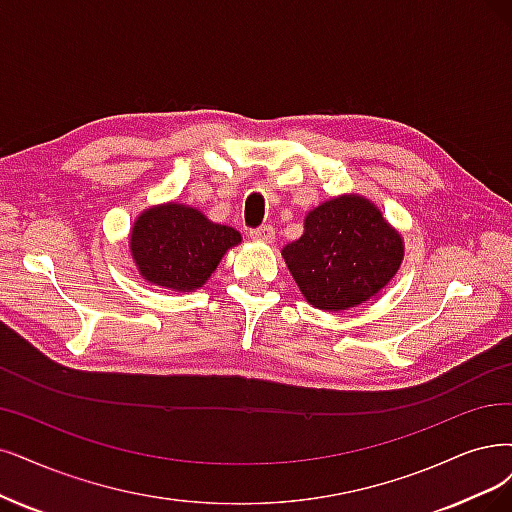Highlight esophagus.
Returning <instances> with one entry per match:
<instances>
[{
	"mask_svg": "<svg viewBox=\"0 0 512 512\" xmlns=\"http://www.w3.org/2000/svg\"><path fill=\"white\" fill-rule=\"evenodd\" d=\"M274 236H276L274 227L268 225V223L266 225H259V227H253V230H251V238L259 240V242H272Z\"/></svg>",
	"mask_w": 512,
	"mask_h": 512,
	"instance_id": "34e87169",
	"label": "esophagus"
}]
</instances>
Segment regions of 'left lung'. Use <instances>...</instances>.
I'll return each mask as SVG.
<instances>
[{"label": "left lung", "instance_id": "obj_1", "mask_svg": "<svg viewBox=\"0 0 512 512\" xmlns=\"http://www.w3.org/2000/svg\"><path fill=\"white\" fill-rule=\"evenodd\" d=\"M306 232L282 249L314 308L339 312L384 289L403 259V240L361 196L335 198L306 217Z\"/></svg>", "mask_w": 512, "mask_h": 512}]
</instances>
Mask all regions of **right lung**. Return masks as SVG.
<instances>
[{
    "mask_svg": "<svg viewBox=\"0 0 512 512\" xmlns=\"http://www.w3.org/2000/svg\"><path fill=\"white\" fill-rule=\"evenodd\" d=\"M238 242L234 227L211 223L196 208L164 204L137 219L130 251L145 280L173 291H192L211 278L219 259Z\"/></svg>",
    "mask_w": 512,
    "mask_h": 512,
    "instance_id": "1",
    "label": "right lung"
}]
</instances>
